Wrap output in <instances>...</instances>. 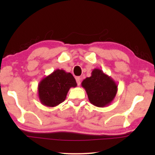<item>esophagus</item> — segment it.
<instances>
[{"label": "esophagus", "instance_id": "34e87169", "mask_svg": "<svg viewBox=\"0 0 155 155\" xmlns=\"http://www.w3.org/2000/svg\"><path fill=\"white\" fill-rule=\"evenodd\" d=\"M76 79V82H77V84H78V86H80V83H81V78H80V77H77L75 78Z\"/></svg>", "mask_w": 155, "mask_h": 155}]
</instances>
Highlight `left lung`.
I'll return each instance as SVG.
<instances>
[{
    "instance_id": "obj_1",
    "label": "left lung",
    "mask_w": 155,
    "mask_h": 155,
    "mask_svg": "<svg viewBox=\"0 0 155 155\" xmlns=\"http://www.w3.org/2000/svg\"><path fill=\"white\" fill-rule=\"evenodd\" d=\"M81 85L85 90L90 102L97 107L109 106L118 91L116 82L99 68L93 70L90 77L85 78Z\"/></svg>"
}]
</instances>
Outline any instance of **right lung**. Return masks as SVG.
<instances>
[{
    "label": "right lung",
    "instance_id": "1",
    "mask_svg": "<svg viewBox=\"0 0 155 155\" xmlns=\"http://www.w3.org/2000/svg\"><path fill=\"white\" fill-rule=\"evenodd\" d=\"M77 82L71 73L57 69L44 78L38 84V96L42 104L55 107L66 98L71 87H75Z\"/></svg>",
    "mask_w": 155,
    "mask_h": 155
}]
</instances>
